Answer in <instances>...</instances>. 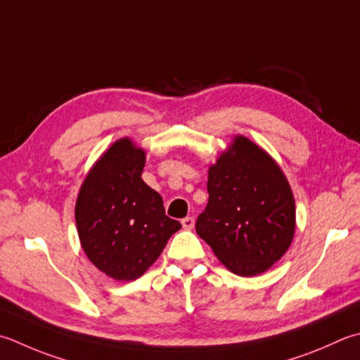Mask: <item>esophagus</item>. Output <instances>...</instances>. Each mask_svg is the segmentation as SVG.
Masks as SVG:
<instances>
[{"mask_svg": "<svg viewBox=\"0 0 360 360\" xmlns=\"http://www.w3.org/2000/svg\"><path fill=\"white\" fill-rule=\"evenodd\" d=\"M182 228L184 229H193V226H195V220H193V217H186V218H182Z\"/></svg>", "mask_w": 360, "mask_h": 360, "instance_id": "obj_1", "label": "esophagus"}]
</instances>
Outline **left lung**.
Segmentation results:
<instances>
[{
	"label": "left lung",
	"mask_w": 360,
	"mask_h": 360,
	"mask_svg": "<svg viewBox=\"0 0 360 360\" xmlns=\"http://www.w3.org/2000/svg\"><path fill=\"white\" fill-rule=\"evenodd\" d=\"M198 234L238 276H256L284 256L295 232V200L284 173L245 137L210 167Z\"/></svg>",
	"instance_id": "obj_1"
}]
</instances>
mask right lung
<instances>
[{"label":"right lung","instance_id":"add662e5","mask_svg":"<svg viewBox=\"0 0 360 360\" xmlns=\"http://www.w3.org/2000/svg\"><path fill=\"white\" fill-rule=\"evenodd\" d=\"M143 150L118 140L91 168L76 201L82 250L117 281L142 276L181 229L165 215L162 196L143 182Z\"/></svg>","mask_w":360,"mask_h":360}]
</instances>
